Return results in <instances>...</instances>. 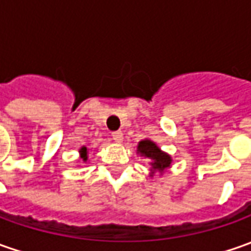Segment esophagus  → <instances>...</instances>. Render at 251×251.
<instances>
[{
	"instance_id": "1",
	"label": "esophagus",
	"mask_w": 251,
	"mask_h": 251,
	"mask_svg": "<svg viewBox=\"0 0 251 251\" xmlns=\"http://www.w3.org/2000/svg\"><path fill=\"white\" fill-rule=\"evenodd\" d=\"M122 139H124V133L121 132V130H118V132H114L112 133V140L115 143H121L122 142Z\"/></svg>"
}]
</instances>
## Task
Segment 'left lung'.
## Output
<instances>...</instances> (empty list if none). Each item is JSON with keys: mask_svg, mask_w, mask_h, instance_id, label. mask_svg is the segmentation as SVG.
I'll return each mask as SVG.
<instances>
[{"mask_svg": "<svg viewBox=\"0 0 251 251\" xmlns=\"http://www.w3.org/2000/svg\"><path fill=\"white\" fill-rule=\"evenodd\" d=\"M137 154L140 157H144L147 160H150V174L149 176L152 177L155 175V172H160L162 175L164 172H167V169L171 168L172 165V157L168 152L162 151L160 147L157 146V143H154L150 139H143L137 144Z\"/></svg>", "mask_w": 251, "mask_h": 251, "instance_id": "8db88e82", "label": "left lung"}]
</instances>
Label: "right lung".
I'll list each match as a JSON object with an SVG mask.
<instances>
[{"instance_id": "right-lung-1", "label": "right lung", "mask_w": 251, "mask_h": 251, "mask_svg": "<svg viewBox=\"0 0 251 251\" xmlns=\"http://www.w3.org/2000/svg\"><path fill=\"white\" fill-rule=\"evenodd\" d=\"M79 154H80V157H82V160L84 161V162L89 160V149H87L86 146H82V147L79 149Z\"/></svg>"}]
</instances>
